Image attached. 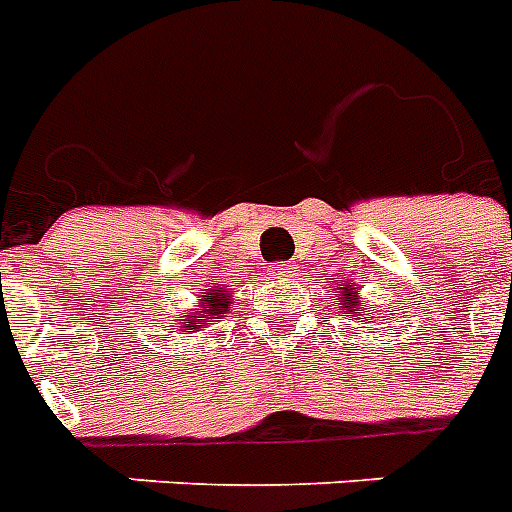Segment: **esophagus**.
Masks as SVG:
<instances>
[{
	"instance_id": "34e87169",
	"label": "esophagus",
	"mask_w": 512,
	"mask_h": 512,
	"mask_svg": "<svg viewBox=\"0 0 512 512\" xmlns=\"http://www.w3.org/2000/svg\"><path fill=\"white\" fill-rule=\"evenodd\" d=\"M273 273H276V278H292L294 276V270L289 268V265H276V268H273Z\"/></svg>"
}]
</instances>
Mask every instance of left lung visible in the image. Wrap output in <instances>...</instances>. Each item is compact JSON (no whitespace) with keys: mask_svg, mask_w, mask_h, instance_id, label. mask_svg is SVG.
<instances>
[{"mask_svg":"<svg viewBox=\"0 0 512 512\" xmlns=\"http://www.w3.org/2000/svg\"><path fill=\"white\" fill-rule=\"evenodd\" d=\"M339 305H342L344 310H347V313H350V315H355V310H360V307H363L365 313H368V307H365L363 302H360L357 292H352L350 286H344V292L339 294ZM355 318H357V315H355Z\"/></svg>","mask_w":512,"mask_h":512,"instance_id":"left-lung-1","label":"left lung"}]
</instances>
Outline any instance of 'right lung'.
Returning a JSON list of instances; mask_svg holds the SVG:
<instances>
[{
  "instance_id": "1",
  "label": "right lung",
  "mask_w": 512,
  "mask_h": 512,
  "mask_svg": "<svg viewBox=\"0 0 512 512\" xmlns=\"http://www.w3.org/2000/svg\"><path fill=\"white\" fill-rule=\"evenodd\" d=\"M228 305H231V302H228V294L223 292V289H218V286L207 289V292L202 294V299H199L197 310H194L191 315H186V323L181 326V331H197V328H205L213 318H220V315L226 313Z\"/></svg>"
}]
</instances>
